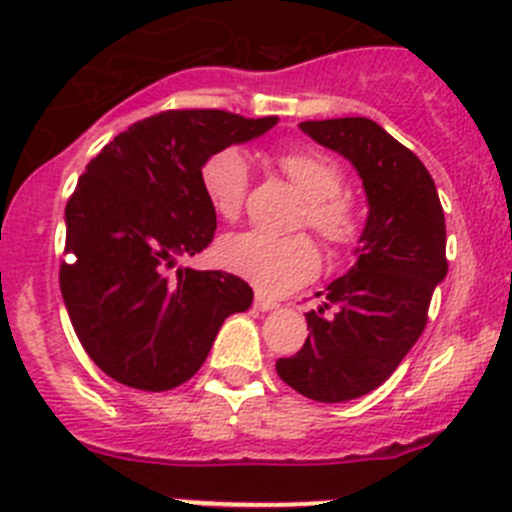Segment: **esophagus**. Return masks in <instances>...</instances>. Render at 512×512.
<instances>
[{"label": "esophagus", "mask_w": 512, "mask_h": 512, "mask_svg": "<svg viewBox=\"0 0 512 512\" xmlns=\"http://www.w3.org/2000/svg\"><path fill=\"white\" fill-rule=\"evenodd\" d=\"M255 308H257V311H273V308H278V301H273V298H267L265 293H257V296H255Z\"/></svg>", "instance_id": "obj_1"}]
</instances>
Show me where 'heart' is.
I'll use <instances>...</instances> for the list:
<instances>
[{
	"label": "heart",
	"instance_id": "b5f03b06",
	"mask_svg": "<svg viewBox=\"0 0 512 512\" xmlns=\"http://www.w3.org/2000/svg\"><path fill=\"white\" fill-rule=\"evenodd\" d=\"M283 176L301 191L306 206L296 227H308L342 255L359 245L365 234V214L344 193V168L331 155L313 147H293L275 158ZM201 188L216 214L234 222L245 209L250 188V165L239 150H219L201 165ZM219 260L234 275L245 278L262 293H288L319 273L321 255L308 234L273 237L265 232L229 234L219 242Z\"/></svg>",
	"mask_w": 512,
	"mask_h": 512
}]
</instances>
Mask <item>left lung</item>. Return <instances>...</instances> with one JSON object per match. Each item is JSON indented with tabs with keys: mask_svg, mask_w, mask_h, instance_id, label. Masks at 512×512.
Masks as SVG:
<instances>
[{
	"mask_svg": "<svg viewBox=\"0 0 512 512\" xmlns=\"http://www.w3.org/2000/svg\"><path fill=\"white\" fill-rule=\"evenodd\" d=\"M308 137L344 155L367 193L357 262L316 293L308 339L275 362L280 380L319 403H344L380 388L411 352L446 278V224L434 178L405 145L365 117L301 122Z\"/></svg>",
	"mask_w": 512,
	"mask_h": 512,
	"instance_id": "1",
	"label": "left lung"
}]
</instances>
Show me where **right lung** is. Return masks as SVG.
<instances>
[{
    "label": "right lung",
    "mask_w": 512,
    "mask_h": 512,
    "mask_svg": "<svg viewBox=\"0 0 512 512\" xmlns=\"http://www.w3.org/2000/svg\"><path fill=\"white\" fill-rule=\"evenodd\" d=\"M278 117L170 109L119 132L66 204L61 293L78 342L101 372L160 393L199 372L224 319L252 288L222 270L178 267L211 245L206 158L267 132Z\"/></svg>",
    "instance_id": "obj_1"
}]
</instances>
